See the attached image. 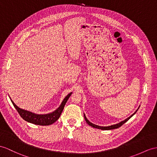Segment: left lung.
I'll return each mask as SVG.
<instances>
[{
    "mask_svg": "<svg viewBox=\"0 0 157 157\" xmlns=\"http://www.w3.org/2000/svg\"><path fill=\"white\" fill-rule=\"evenodd\" d=\"M139 107H140V106H139L138 107V109H136V111L131 116H130L129 117H128L127 118H126L125 120H124V121H121L120 123H117V124H113V125H110V126H107V127H101V126H98V125H97V124H93V123H90V122L87 119V118L86 117V116H85V114L84 113V117H85V121H86V123L89 124V125H90V126H91L92 127H93V128H98V129H101V130H105V131H107V130H113V129H115V128H119L120 127H121L122 125H123V124H124L126 122H127V121H128L130 118H131L134 114H135L136 112H137V110H139Z\"/></svg>",
    "mask_w": 157,
    "mask_h": 157,
    "instance_id": "obj_1",
    "label": "left lung"
}]
</instances>
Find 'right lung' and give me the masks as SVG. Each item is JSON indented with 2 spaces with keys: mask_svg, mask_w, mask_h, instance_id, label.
<instances>
[{
  "mask_svg": "<svg viewBox=\"0 0 157 157\" xmlns=\"http://www.w3.org/2000/svg\"><path fill=\"white\" fill-rule=\"evenodd\" d=\"M72 93V92H71L69 94H68L67 96L64 97L60 106L55 110L47 114H36L29 111V110L19 108L18 106L15 105V103L12 101V99L10 98V97H9L11 102L13 103V105L14 106V108L17 109L19 114H20L21 117L23 118L25 121L34 124L47 126L53 124L59 119L61 113L63 112L64 105H65L66 102H67L68 99L71 97Z\"/></svg>",
  "mask_w": 157,
  "mask_h": 157,
  "instance_id": "obj_1",
  "label": "right lung"
}]
</instances>
